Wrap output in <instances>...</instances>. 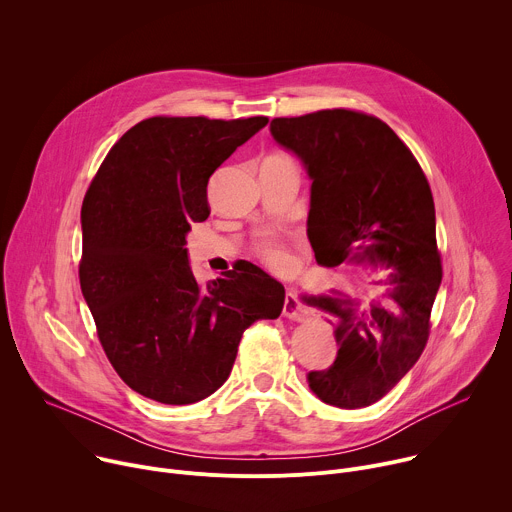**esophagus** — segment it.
I'll return each mask as SVG.
<instances>
[{"instance_id":"esophagus-1","label":"esophagus","mask_w":512,"mask_h":512,"mask_svg":"<svg viewBox=\"0 0 512 512\" xmlns=\"http://www.w3.org/2000/svg\"><path fill=\"white\" fill-rule=\"evenodd\" d=\"M283 316L289 320H306L308 318V310L306 306L296 298L294 291H287L285 294V302H283Z\"/></svg>"}]
</instances>
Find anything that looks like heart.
<instances>
[{"mask_svg":"<svg viewBox=\"0 0 512 512\" xmlns=\"http://www.w3.org/2000/svg\"><path fill=\"white\" fill-rule=\"evenodd\" d=\"M261 257H263L273 269H279V271L289 265V255L285 253V249H283L279 243H273V241H269V243H265V245L261 247Z\"/></svg>","mask_w":512,"mask_h":512,"instance_id":"1","label":"heart"}]
</instances>
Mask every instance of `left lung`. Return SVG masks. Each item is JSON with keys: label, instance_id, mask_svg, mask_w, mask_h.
I'll list each match as a JSON object with an SVG mask.
<instances>
[{"label": "left lung", "instance_id": "left-lung-1", "mask_svg": "<svg viewBox=\"0 0 512 512\" xmlns=\"http://www.w3.org/2000/svg\"><path fill=\"white\" fill-rule=\"evenodd\" d=\"M310 180L308 239L324 267L358 263L389 269L385 296L369 308L342 296H302L336 318L338 354L308 373L328 405L367 407L383 399L421 356L442 283L435 206L411 150L381 119L350 109L277 117L269 125Z\"/></svg>", "mask_w": 512, "mask_h": 512}]
</instances>
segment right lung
Wrapping results in <instances>:
<instances>
[{
	"instance_id": "obj_1",
	"label": "right lung",
	"mask_w": 512,
	"mask_h": 512,
	"mask_svg": "<svg viewBox=\"0 0 512 512\" xmlns=\"http://www.w3.org/2000/svg\"><path fill=\"white\" fill-rule=\"evenodd\" d=\"M267 117H150L113 145L81 208L85 302L117 375L139 395L188 405L229 379L243 332L275 320L283 285L241 261L200 285L190 223L210 214L206 186Z\"/></svg>"
}]
</instances>
